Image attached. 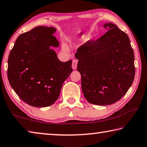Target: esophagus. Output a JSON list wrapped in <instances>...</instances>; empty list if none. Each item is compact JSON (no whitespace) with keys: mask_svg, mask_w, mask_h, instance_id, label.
I'll return each mask as SVG.
<instances>
[{"mask_svg":"<svg viewBox=\"0 0 147 147\" xmlns=\"http://www.w3.org/2000/svg\"><path fill=\"white\" fill-rule=\"evenodd\" d=\"M78 61L76 60V59H74L73 61H72V68L74 69H76L77 66H78Z\"/></svg>","mask_w":147,"mask_h":147,"instance_id":"esophagus-1","label":"esophagus"}]
</instances>
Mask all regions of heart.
Masks as SVG:
<instances>
[{
  "instance_id": "heart-1",
  "label": "heart",
  "mask_w": 147,
  "mask_h": 147,
  "mask_svg": "<svg viewBox=\"0 0 147 147\" xmlns=\"http://www.w3.org/2000/svg\"><path fill=\"white\" fill-rule=\"evenodd\" d=\"M63 48L64 49V50H66V49H67V48H66V46L65 45H63Z\"/></svg>"
}]
</instances>
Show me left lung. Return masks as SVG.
<instances>
[{
	"instance_id": "left-lung-1",
	"label": "left lung",
	"mask_w": 147,
	"mask_h": 147,
	"mask_svg": "<svg viewBox=\"0 0 147 147\" xmlns=\"http://www.w3.org/2000/svg\"><path fill=\"white\" fill-rule=\"evenodd\" d=\"M103 27L105 34L79 46L76 53L84 97L102 106L121 99L135 76L134 54L127 33L111 22Z\"/></svg>"
}]
</instances>
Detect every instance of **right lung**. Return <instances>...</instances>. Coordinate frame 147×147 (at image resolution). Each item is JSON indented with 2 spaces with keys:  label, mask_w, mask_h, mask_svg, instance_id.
Instances as JSON below:
<instances>
[{
  "label": "right lung",
  "mask_w": 147,
  "mask_h": 147,
  "mask_svg": "<svg viewBox=\"0 0 147 147\" xmlns=\"http://www.w3.org/2000/svg\"><path fill=\"white\" fill-rule=\"evenodd\" d=\"M53 27L37 26L20 35L7 61V78L23 101L35 107L51 106L72 72L69 60L61 62L53 48L59 43Z\"/></svg>",
  "instance_id": "obj_1"
}]
</instances>
